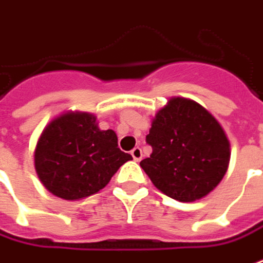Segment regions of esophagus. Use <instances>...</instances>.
Returning <instances> with one entry per match:
<instances>
[{
    "mask_svg": "<svg viewBox=\"0 0 263 263\" xmlns=\"http://www.w3.org/2000/svg\"><path fill=\"white\" fill-rule=\"evenodd\" d=\"M132 156H133V159H135V160L142 159V156H143V153H142V149H140L139 146H136L135 149L132 151Z\"/></svg>",
    "mask_w": 263,
    "mask_h": 263,
    "instance_id": "1",
    "label": "esophagus"
}]
</instances>
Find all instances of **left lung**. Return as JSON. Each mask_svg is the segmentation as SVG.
Segmentation results:
<instances>
[{
    "label": "left lung",
    "instance_id": "1",
    "mask_svg": "<svg viewBox=\"0 0 263 263\" xmlns=\"http://www.w3.org/2000/svg\"><path fill=\"white\" fill-rule=\"evenodd\" d=\"M146 142L152 155L140 166L153 185L174 200H201L226 175L229 139L217 120L193 100L171 98L156 112Z\"/></svg>",
    "mask_w": 263,
    "mask_h": 263
}]
</instances>
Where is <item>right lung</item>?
<instances>
[{"label": "right lung", "instance_id": "add662e5", "mask_svg": "<svg viewBox=\"0 0 263 263\" xmlns=\"http://www.w3.org/2000/svg\"><path fill=\"white\" fill-rule=\"evenodd\" d=\"M132 159L119 149L112 130H100L94 114L79 111L52 120L34 151L39 179L47 191L68 201L98 193Z\"/></svg>", "mask_w": 263, "mask_h": 263}]
</instances>
